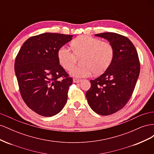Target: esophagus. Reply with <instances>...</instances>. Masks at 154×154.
<instances>
[{
	"label": "esophagus",
	"instance_id": "obj_1",
	"mask_svg": "<svg viewBox=\"0 0 154 154\" xmlns=\"http://www.w3.org/2000/svg\"><path fill=\"white\" fill-rule=\"evenodd\" d=\"M82 81V80H80V79H77V78H73V82L74 83H79Z\"/></svg>",
	"mask_w": 154,
	"mask_h": 154
}]
</instances>
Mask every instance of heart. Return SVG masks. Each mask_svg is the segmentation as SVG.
Here are the masks:
<instances>
[{"label":"heart","mask_w":154,"mask_h":154,"mask_svg":"<svg viewBox=\"0 0 154 154\" xmlns=\"http://www.w3.org/2000/svg\"><path fill=\"white\" fill-rule=\"evenodd\" d=\"M72 51L66 45H62L58 51L60 64L69 71L77 61V57L82 59V66L74 67L71 70V75L78 78L91 76L93 73L100 74L109 68L114 58L113 46L108 42L88 35H81L71 43Z\"/></svg>","instance_id":"b5f03b06"}]
</instances>
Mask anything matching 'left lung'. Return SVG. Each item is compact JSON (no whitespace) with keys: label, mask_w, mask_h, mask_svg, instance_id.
<instances>
[{"label":"left lung","mask_w":154,"mask_h":154,"mask_svg":"<svg viewBox=\"0 0 154 154\" xmlns=\"http://www.w3.org/2000/svg\"><path fill=\"white\" fill-rule=\"evenodd\" d=\"M108 40L114 48V58L106 71L94 80L86 92L91 108L96 113L108 116L126 105L132 96L140 72L136 48L127 37L115 32L95 35Z\"/></svg>","instance_id":"1"}]
</instances>
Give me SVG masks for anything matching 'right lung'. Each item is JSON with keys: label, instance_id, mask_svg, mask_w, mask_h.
I'll list each match as a JSON object with an SVG mask.
<instances>
[{"label": "right lung", "instance_id": "right-lung-1", "mask_svg": "<svg viewBox=\"0 0 154 154\" xmlns=\"http://www.w3.org/2000/svg\"><path fill=\"white\" fill-rule=\"evenodd\" d=\"M72 37L51 32L31 36L17 55L15 71L21 96L39 115H56L66 103L72 78L60 65L58 51Z\"/></svg>", "mask_w": 154, "mask_h": 154}]
</instances>
